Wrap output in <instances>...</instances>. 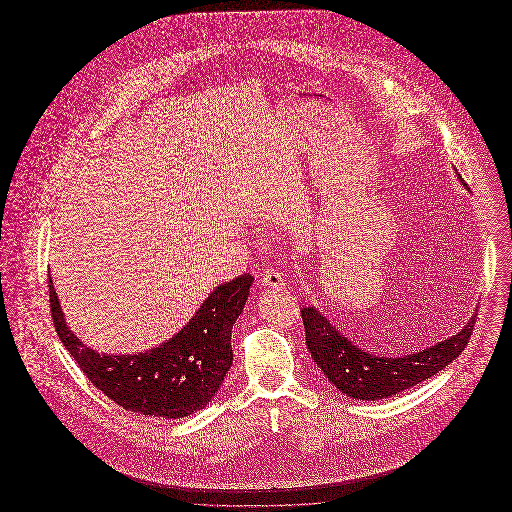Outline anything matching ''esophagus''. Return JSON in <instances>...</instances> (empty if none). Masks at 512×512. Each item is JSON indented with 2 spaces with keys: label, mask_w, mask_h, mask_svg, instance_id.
<instances>
[{
  "label": "esophagus",
  "mask_w": 512,
  "mask_h": 512,
  "mask_svg": "<svg viewBox=\"0 0 512 512\" xmlns=\"http://www.w3.org/2000/svg\"><path fill=\"white\" fill-rule=\"evenodd\" d=\"M259 282H261V286H265V288H282V286H284V276H282V272H278V270H274V268H267V270L261 274Z\"/></svg>",
  "instance_id": "obj_1"
}]
</instances>
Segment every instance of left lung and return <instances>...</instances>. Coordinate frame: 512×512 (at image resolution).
<instances>
[{
  "label": "left lung",
  "mask_w": 512,
  "mask_h": 512,
  "mask_svg": "<svg viewBox=\"0 0 512 512\" xmlns=\"http://www.w3.org/2000/svg\"><path fill=\"white\" fill-rule=\"evenodd\" d=\"M301 318L307 347L318 368L341 393L363 401L391 397L438 374L463 353L476 322V318H470L459 334L422 349L420 353L405 357H376L343 338L317 309L305 307Z\"/></svg>",
  "instance_id": "8db88e82"
}]
</instances>
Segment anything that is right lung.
Wrapping results in <instances>:
<instances>
[{"label": "right lung", "instance_id": "obj_1", "mask_svg": "<svg viewBox=\"0 0 512 512\" xmlns=\"http://www.w3.org/2000/svg\"><path fill=\"white\" fill-rule=\"evenodd\" d=\"M251 274L222 284L167 343L138 355H99L69 330L53 282L49 307L57 336L86 378L126 411L182 418L205 409L232 366V326L242 315Z\"/></svg>", "mask_w": 512, "mask_h": 512}]
</instances>
